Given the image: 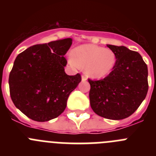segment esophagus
I'll return each mask as SVG.
<instances>
[{
    "instance_id": "obj_1",
    "label": "esophagus",
    "mask_w": 156,
    "mask_h": 156,
    "mask_svg": "<svg viewBox=\"0 0 156 156\" xmlns=\"http://www.w3.org/2000/svg\"><path fill=\"white\" fill-rule=\"evenodd\" d=\"M87 80V76L85 74H83V75L82 76V80L83 81H86Z\"/></svg>"
}]
</instances>
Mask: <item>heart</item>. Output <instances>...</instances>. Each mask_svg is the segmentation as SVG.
Here are the masks:
<instances>
[{
	"instance_id": "1",
	"label": "heart",
	"mask_w": 156,
	"mask_h": 156,
	"mask_svg": "<svg viewBox=\"0 0 156 156\" xmlns=\"http://www.w3.org/2000/svg\"><path fill=\"white\" fill-rule=\"evenodd\" d=\"M72 61L76 66L86 67L90 76L102 78L112 71L116 63L113 51L94 44H84L74 49Z\"/></svg>"
}]
</instances>
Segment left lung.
<instances>
[{"mask_svg": "<svg viewBox=\"0 0 156 156\" xmlns=\"http://www.w3.org/2000/svg\"><path fill=\"white\" fill-rule=\"evenodd\" d=\"M116 56L112 71L100 80L88 79L91 108L105 119L127 118L138 108L148 90V66L140 54L124 46L107 44Z\"/></svg>", "mask_w": 156, "mask_h": 156, "instance_id": "left-lung-1", "label": "left lung"}]
</instances>
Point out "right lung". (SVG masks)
I'll return each mask as SVG.
<instances>
[{"mask_svg": "<svg viewBox=\"0 0 156 156\" xmlns=\"http://www.w3.org/2000/svg\"><path fill=\"white\" fill-rule=\"evenodd\" d=\"M71 45V38L36 44L16 57L8 79L11 98L30 119L49 121L66 109L70 93L81 81L80 73H65L64 55Z\"/></svg>", "mask_w": 156, "mask_h": 156, "instance_id": "1", "label": "right lung"}]
</instances>
